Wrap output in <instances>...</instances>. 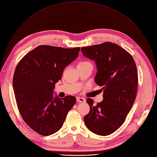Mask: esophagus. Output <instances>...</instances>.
I'll list each match as a JSON object with an SVG mask.
<instances>
[{
  "mask_svg": "<svg viewBox=\"0 0 157 157\" xmlns=\"http://www.w3.org/2000/svg\"><path fill=\"white\" fill-rule=\"evenodd\" d=\"M76 100L80 103H84L85 101H86V100H85V99L82 97H76Z\"/></svg>",
  "mask_w": 157,
  "mask_h": 157,
  "instance_id": "34e87169",
  "label": "esophagus"
}]
</instances>
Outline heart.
I'll list each match as a JSON object with an SVG mask.
<instances>
[{
  "instance_id": "1",
  "label": "heart",
  "mask_w": 157,
  "mask_h": 157,
  "mask_svg": "<svg viewBox=\"0 0 157 157\" xmlns=\"http://www.w3.org/2000/svg\"><path fill=\"white\" fill-rule=\"evenodd\" d=\"M91 64L90 63L88 62V61H81L79 63L78 66H84V65H86V64Z\"/></svg>"
}]
</instances>
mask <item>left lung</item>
I'll return each mask as SVG.
<instances>
[{
  "instance_id": "left-lung-1",
  "label": "left lung",
  "mask_w": 157,
  "mask_h": 157,
  "mask_svg": "<svg viewBox=\"0 0 157 157\" xmlns=\"http://www.w3.org/2000/svg\"><path fill=\"white\" fill-rule=\"evenodd\" d=\"M81 51L95 61L94 81L103 91V100L96 105L87 99L90 111L84 121L93 133L109 135L123 124L134 103L138 86L136 64L129 52L109 42L82 48Z\"/></svg>"
}]
</instances>
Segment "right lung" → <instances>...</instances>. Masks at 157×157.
<instances>
[{
	"label": "right lung",
	"instance_id": "right-lung-1",
	"mask_svg": "<svg viewBox=\"0 0 157 157\" xmlns=\"http://www.w3.org/2000/svg\"><path fill=\"white\" fill-rule=\"evenodd\" d=\"M79 51L80 48L41 45L27 53L16 66L13 89L19 111L25 123L41 135L59 130L76 102L73 96L54 98L53 90Z\"/></svg>",
	"mask_w": 157,
	"mask_h": 157
}]
</instances>
